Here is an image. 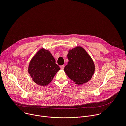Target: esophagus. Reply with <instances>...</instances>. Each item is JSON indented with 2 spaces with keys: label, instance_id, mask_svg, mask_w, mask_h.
I'll list each match as a JSON object with an SVG mask.
<instances>
[{
  "label": "esophagus",
  "instance_id": "1",
  "mask_svg": "<svg viewBox=\"0 0 126 126\" xmlns=\"http://www.w3.org/2000/svg\"><path fill=\"white\" fill-rule=\"evenodd\" d=\"M64 67H65V66H64V65H62V66H60V68H61V69H64Z\"/></svg>",
  "mask_w": 126,
  "mask_h": 126
}]
</instances>
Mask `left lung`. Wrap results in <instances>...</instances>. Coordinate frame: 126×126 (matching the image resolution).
Wrapping results in <instances>:
<instances>
[{"label":"left lung","instance_id":"left-lung-1","mask_svg":"<svg viewBox=\"0 0 126 126\" xmlns=\"http://www.w3.org/2000/svg\"><path fill=\"white\" fill-rule=\"evenodd\" d=\"M67 57L69 62L64 70L71 80L80 85L91 79L95 67L92 59L84 48L78 46L69 50Z\"/></svg>","mask_w":126,"mask_h":126}]
</instances>
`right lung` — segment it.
Here are the masks:
<instances>
[{
    "label": "right lung",
    "mask_w": 126,
    "mask_h": 126,
    "mask_svg": "<svg viewBox=\"0 0 126 126\" xmlns=\"http://www.w3.org/2000/svg\"><path fill=\"white\" fill-rule=\"evenodd\" d=\"M47 50H39L30 61L28 73L32 80L40 86H46L53 79L60 70L59 66Z\"/></svg>",
    "instance_id": "right-lung-1"
}]
</instances>
